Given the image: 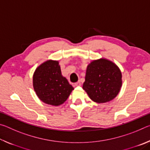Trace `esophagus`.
Wrapping results in <instances>:
<instances>
[{
  "mask_svg": "<svg viewBox=\"0 0 150 150\" xmlns=\"http://www.w3.org/2000/svg\"><path fill=\"white\" fill-rule=\"evenodd\" d=\"M81 85V84L80 81H78V82L75 83V86H80Z\"/></svg>",
  "mask_w": 150,
  "mask_h": 150,
  "instance_id": "obj_1",
  "label": "esophagus"
}]
</instances>
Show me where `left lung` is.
<instances>
[{
  "instance_id": "8db88e82",
  "label": "left lung",
  "mask_w": 150,
  "mask_h": 150,
  "mask_svg": "<svg viewBox=\"0 0 150 150\" xmlns=\"http://www.w3.org/2000/svg\"><path fill=\"white\" fill-rule=\"evenodd\" d=\"M122 86V73L118 66L110 61L100 59L87 66L83 88L91 100L98 103L115 98Z\"/></svg>"
}]
</instances>
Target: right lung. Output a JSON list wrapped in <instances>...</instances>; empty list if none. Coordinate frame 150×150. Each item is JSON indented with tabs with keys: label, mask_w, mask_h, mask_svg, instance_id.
Listing matches in <instances>:
<instances>
[{
	"label": "right lung",
	"mask_w": 150,
	"mask_h": 150,
	"mask_svg": "<svg viewBox=\"0 0 150 150\" xmlns=\"http://www.w3.org/2000/svg\"><path fill=\"white\" fill-rule=\"evenodd\" d=\"M33 86L40 100L54 106L64 103L73 90L67 79L62 75L59 62L52 60L44 62L35 69Z\"/></svg>",
	"instance_id": "obj_1"
}]
</instances>
